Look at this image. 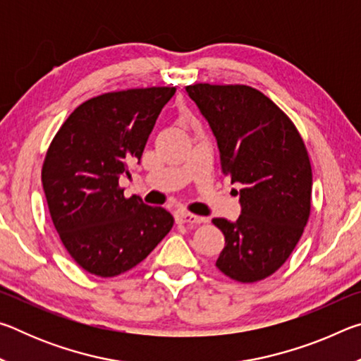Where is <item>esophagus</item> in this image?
I'll list each match as a JSON object with an SVG mask.
<instances>
[{
    "instance_id": "34e87169",
    "label": "esophagus",
    "mask_w": 361,
    "mask_h": 361,
    "mask_svg": "<svg viewBox=\"0 0 361 361\" xmlns=\"http://www.w3.org/2000/svg\"><path fill=\"white\" fill-rule=\"evenodd\" d=\"M175 219H176V223H181V224H200V223H205V218L195 216V215H192V213H188V212H176Z\"/></svg>"
}]
</instances>
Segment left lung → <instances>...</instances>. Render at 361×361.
<instances>
[{"mask_svg":"<svg viewBox=\"0 0 361 361\" xmlns=\"http://www.w3.org/2000/svg\"><path fill=\"white\" fill-rule=\"evenodd\" d=\"M186 92L216 138L223 173L242 188L237 221L212 219L224 234L216 267L237 282H258L288 259L307 224V149L288 116L250 85L192 84Z\"/></svg>","mask_w":361,"mask_h":361,"instance_id":"1","label":"left lung"}]
</instances>
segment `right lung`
<instances>
[{"label": "right lung", "instance_id": "add662e5", "mask_svg": "<svg viewBox=\"0 0 361 361\" xmlns=\"http://www.w3.org/2000/svg\"><path fill=\"white\" fill-rule=\"evenodd\" d=\"M175 87L94 97L73 111L42 164V189L60 240L84 271L114 277L135 267L173 226L162 207L124 197L119 178L145 145Z\"/></svg>", "mask_w": 361, "mask_h": 361}]
</instances>
